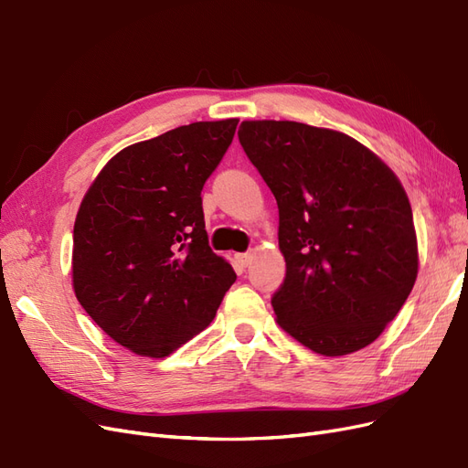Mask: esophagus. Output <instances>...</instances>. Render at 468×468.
I'll use <instances>...</instances> for the list:
<instances>
[{
	"instance_id": "34e87169",
	"label": "esophagus",
	"mask_w": 468,
	"mask_h": 468,
	"mask_svg": "<svg viewBox=\"0 0 468 468\" xmlns=\"http://www.w3.org/2000/svg\"><path fill=\"white\" fill-rule=\"evenodd\" d=\"M236 263H239V267H248L251 263V253H236Z\"/></svg>"
}]
</instances>
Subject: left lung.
<instances>
[{
    "label": "left lung",
    "mask_w": 468,
    "mask_h": 468,
    "mask_svg": "<svg viewBox=\"0 0 468 468\" xmlns=\"http://www.w3.org/2000/svg\"><path fill=\"white\" fill-rule=\"evenodd\" d=\"M279 207L287 273L277 322L320 356L373 344L418 275L412 207L400 181L347 134L294 121H244L238 131Z\"/></svg>",
    "instance_id": "left-lung-1"
}]
</instances>
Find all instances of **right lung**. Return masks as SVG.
<instances>
[{"mask_svg": "<svg viewBox=\"0 0 468 468\" xmlns=\"http://www.w3.org/2000/svg\"><path fill=\"white\" fill-rule=\"evenodd\" d=\"M238 119L191 122L121 150L74 224V291L107 335L165 357L215 318L236 273L208 246L201 191Z\"/></svg>", "mask_w": 468, "mask_h": 468, "instance_id": "obj_1", "label": "right lung"}]
</instances>
